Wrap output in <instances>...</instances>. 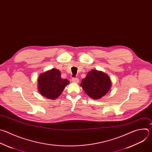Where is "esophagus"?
I'll use <instances>...</instances> for the list:
<instances>
[{"label":"esophagus","mask_w":152,"mask_h":152,"mask_svg":"<svg viewBox=\"0 0 152 152\" xmlns=\"http://www.w3.org/2000/svg\"><path fill=\"white\" fill-rule=\"evenodd\" d=\"M72 82H74V83H78L79 82V79L78 78H73L72 79Z\"/></svg>","instance_id":"34e87169"}]
</instances>
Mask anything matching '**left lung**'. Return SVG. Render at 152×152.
<instances>
[{
  "label": "left lung",
  "instance_id": "left-lung-1",
  "mask_svg": "<svg viewBox=\"0 0 152 152\" xmlns=\"http://www.w3.org/2000/svg\"><path fill=\"white\" fill-rule=\"evenodd\" d=\"M80 86L91 98L99 99L109 92L111 87V81L107 74L93 69L82 80Z\"/></svg>",
  "mask_w": 152,
  "mask_h": 152
}]
</instances>
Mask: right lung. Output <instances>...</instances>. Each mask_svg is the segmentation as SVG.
I'll return each instance as SVG.
<instances>
[{"mask_svg":"<svg viewBox=\"0 0 152 152\" xmlns=\"http://www.w3.org/2000/svg\"><path fill=\"white\" fill-rule=\"evenodd\" d=\"M69 84L68 80L61 78L59 70L53 68L39 75L38 90L42 96L54 100L62 94L65 87Z\"/></svg>","mask_w":152,"mask_h":152,"instance_id":"right-lung-1","label":"right lung"}]
</instances>
